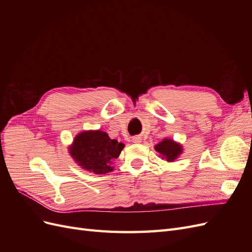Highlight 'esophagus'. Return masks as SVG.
Returning a JSON list of instances; mask_svg holds the SVG:
<instances>
[{
	"label": "esophagus",
	"instance_id": "1",
	"mask_svg": "<svg viewBox=\"0 0 252 252\" xmlns=\"http://www.w3.org/2000/svg\"><path fill=\"white\" fill-rule=\"evenodd\" d=\"M132 140H133V143H141V141H142L140 136H134Z\"/></svg>",
	"mask_w": 252,
	"mask_h": 252
}]
</instances>
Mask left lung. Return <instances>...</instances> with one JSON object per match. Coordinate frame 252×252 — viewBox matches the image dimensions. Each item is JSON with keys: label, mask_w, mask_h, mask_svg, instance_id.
<instances>
[{"label": "left lung", "mask_w": 252, "mask_h": 252, "mask_svg": "<svg viewBox=\"0 0 252 252\" xmlns=\"http://www.w3.org/2000/svg\"><path fill=\"white\" fill-rule=\"evenodd\" d=\"M155 149L167 162H173L183 152L182 145L171 139H164L155 146Z\"/></svg>", "instance_id": "1"}]
</instances>
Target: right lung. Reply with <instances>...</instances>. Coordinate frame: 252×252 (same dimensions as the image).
Wrapping results in <instances>:
<instances>
[{"instance_id":"add662e5","label":"right lung","mask_w":252,"mask_h":252,"mask_svg":"<svg viewBox=\"0 0 252 252\" xmlns=\"http://www.w3.org/2000/svg\"><path fill=\"white\" fill-rule=\"evenodd\" d=\"M125 145L101 130L83 131L75 136L69 154L81 168L96 174L112 171L111 163L119 158Z\"/></svg>"}]
</instances>
